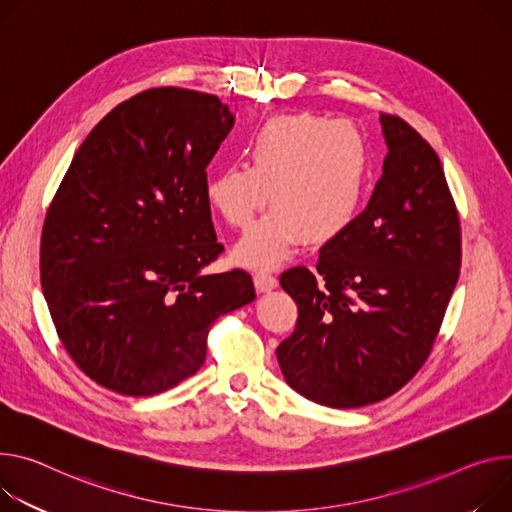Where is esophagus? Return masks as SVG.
<instances>
[{"instance_id":"obj_1","label":"esophagus","mask_w":512,"mask_h":512,"mask_svg":"<svg viewBox=\"0 0 512 512\" xmlns=\"http://www.w3.org/2000/svg\"><path fill=\"white\" fill-rule=\"evenodd\" d=\"M253 282H255L257 292L267 294V292H271V290L277 286V277L271 275V273H267V271H259V273H255Z\"/></svg>"}]
</instances>
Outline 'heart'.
<instances>
[{
    "label": "heart",
    "mask_w": 512,
    "mask_h": 512,
    "mask_svg": "<svg viewBox=\"0 0 512 512\" xmlns=\"http://www.w3.org/2000/svg\"><path fill=\"white\" fill-rule=\"evenodd\" d=\"M245 155L247 165H226L204 179L208 204L235 228H247L271 202L273 210L235 247L239 263L273 267L298 239L324 245L357 218L369 147L353 122L310 112L277 116L255 130Z\"/></svg>",
    "instance_id": "1"
}]
</instances>
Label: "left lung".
<instances>
[{"label":"left lung","instance_id":"left-lung-1","mask_svg":"<svg viewBox=\"0 0 512 512\" xmlns=\"http://www.w3.org/2000/svg\"><path fill=\"white\" fill-rule=\"evenodd\" d=\"M388 155L365 210L324 243L316 269L280 284L298 304L277 347L290 388L357 408L414 378L431 353L461 267V230L437 153L398 116H380Z\"/></svg>","mask_w":512,"mask_h":512}]
</instances>
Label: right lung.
<instances>
[{"instance_id":"1","label":"right lung","mask_w":512,"mask_h":512,"mask_svg":"<svg viewBox=\"0 0 512 512\" xmlns=\"http://www.w3.org/2000/svg\"><path fill=\"white\" fill-rule=\"evenodd\" d=\"M232 126L216 96L147 89L87 134L46 212V306L73 361L112 392L188 380L212 322L255 300L247 271L204 273L222 251L206 167Z\"/></svg>"}]
</instances>
